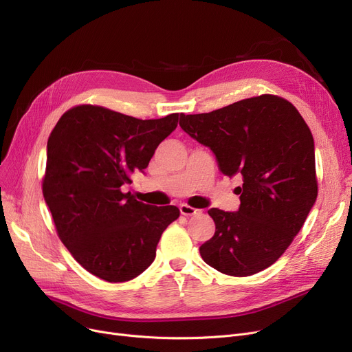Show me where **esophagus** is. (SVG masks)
<instances>
[{"label":"esophagus","mask_w":352,"mask_h":352,"mask_svg":"<svg viewBox=\"0 0 352 352\" xmlns=\"http://www.w3.org/2000/svg\"><path fill=\"white\" fill-rule=\"evenodd\" d=\"M179 212L182 214V216H197V214L201 212V210H197V208L190 207L187 204H181L179 206Z\"/></svg>","instance_id":"obj_1"}]
</instances>
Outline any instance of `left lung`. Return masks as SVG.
I'll return each instance as SVG.
<instances>
[{"mask_svg":"<svg viewBox=\"0 0 352 352\" xmlns=\"http://www.w3.org/2000/svg\"><path fill=\"white\" fill-rule=\"evenodd\" d=\"M179 126L211 149L219 170L241 175L237 211L210 208L216 233L203 261L230 276L273 265L299 233L318 195L314 136L295 106L273 95L208 113L179 115Z\"/></svg>","mask_w":352,"mask_h":352,"instance_id":"1","label":"left lung"}]
</instances>
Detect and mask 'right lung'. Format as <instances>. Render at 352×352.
Here are the masks:
<instances>
[{"label": "right lung", "instance_id": "add662e5", "mask_svg": "<svg viewBox=\"0 0 352 352\" xmlns=\"http://www.w3.org/2000/svg\"><path fill=\"white\" fill-rule=\"evenodd\" d=\"M178 116L144 120L80 104L49 136L43 195L57 234L76 261L106 282H126L148 269L162 232L179 216L174 206L144 204L122 191L133 173H144Z\"/></svg>", "mask_w": 352, "mask_h": 352}]
</instances>
